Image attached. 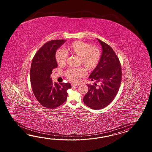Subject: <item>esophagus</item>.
I'll return each mask as SVG.
<instances>
[{
    "label": "esophagus",
    "instance_id": "obj_1",
    "mask_svg": "<svg viewBox=\"0 0 152 152\" xmlns=\"http://www.w3.org/2000/svg\"><path fill=\"white\" fill-rule=\"evenodd\" d=\"M72 86H79V84H75V83H72L71 84Z\"/></svg>",
    "mask_w": 152,
    "mask_h": 152
}]
</instances>
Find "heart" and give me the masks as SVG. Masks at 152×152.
Wrapping results in <instances>:
<instances>
[{"mask_svg":"<svg viewBox=\"0 0 152 152\" xmlns=\"http://www.w3.org/2000/svg\"><path fill=\"white\" fill-rule=\"evenodd\" d=\"M65 50L59 49L55 53V60L59 66L66 64L69 54L78 56L80 65H83L88 71H94L97 68L102 56L98 47L81 41L72 42L65 46ZM65 75L69 80L77 83L86 75V71L83 68H70L65 72Z\"/></svg>","mask_w":152,"mask_h":152,"instance_id":"heart-1","label":"heart"}]
</instances>
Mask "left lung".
Instances as JSON below:
<instances>
[{"mask_svg":"<svg viewBox=\"0 0 152 152\" xmlns=\"http://www.w3.org/2000/svg\"><path fill=\"white\" fill-rule=\"evenodd\" d=\"M102 47V54L97 68L91 73V80L100 83L97 86L87 85L88 91L84 97V103L94 110L107 107L116 97L122 80L120 60L113 49L106 43L97 39Z\"/></svg>","mask_w":152,"mask_h":152,"instance_id":"left-lung-1","label":"left lung"}]
</instances>
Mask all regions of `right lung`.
Masks as SVG:
<instances>
[{
  "label": "right lung",
  "mask_w": 152,
  "mask_h": 152,
  "mask_svg": "<svg viewBox=\"0 0 152 152\" xmlns=\"http://www.w3.org/2000/svg\"><path fill=\"white\" fill-rule=\"evenodd\" d=\"M64 39L53 40L45 43L36 53L30 68V82L36 99L43 107L54 109L60 106L67 99V91L70 83L53 84L50 75L58 67L55 54L62 45Z\"/></svg>",
  "instance_id": "1"
}]
</instances>
